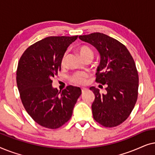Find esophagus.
<instances>
[{
  "instance_id": "34e87169",
  "label": "esophagus",
  "mask_w": 155,
  "mask_h": 155,
  "mask_svg": "<svg viewBox=\"0 0 155 155\" xmlns=\"http://www.w3.org/2000/svg\"><path fill=\"white\" fill-rule=\"evenodd\" d=\"M81 90H82V93H83V92H85V91L87 90V88L82 87V88H81Z\"/></svg>"
}]
</instances>
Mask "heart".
I'll return each instance as SVG.
<instances>
[{
  "mask_svg": "<svg viewBox=\"0 0 155 155\" xmlns=\"http://www.w3.org/2000/svg\"><path fill=\"white\" fill-rule=\"evenodd\" d=\"M78 51L79 53L81 58L84 60L86 58H92L93 56V52L90 48L86 46H82L78 48ZM65 63V58H63L61 65H63ZM87 75L84 73H78L73 75L71 78L72 82L76 84H84L86 83Z\"/></svg>",
  "mask_w": 155,
  "mask_h": 155,
  "instance_id": "obj_1",
  "label": "heart"
}]
</instances>
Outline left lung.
<instances>
[{"instance_id":"obj_1","label":"left lung","mask_w":155,"mask_h":155,"mask_svg":"<svg viewBox=\"0 0 155 155\" xmlns=\"http://www.w3.org/2000/svg\"><path fill=\"white\" fill-rule=\"evenodd\" d=\"M98 51L100 63L96 82L106 85V94L95 87L90 88L95 98L93 117L105 127L117 126L130 116L137 99L138 74L130 52L124 44L104 34L95 32L79 36Z\"/></svg>"}]
</instances>
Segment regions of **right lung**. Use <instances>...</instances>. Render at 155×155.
<instances>
[{
	"label": "right lung",
	"mask_w": 155,
	"mask_h": 155,
	"mask_svg": "<svg viewBox=\"0 0 155 155\" xmlns=\"http://www.w3.org/2000/svg\"><path fill=\"white\" fill-rule=\"evenodd\" d=\"M78 39L48 37L27 48L19 61L17 84L25 110L45 128H60L71 118L81 89L68 86L62 92L52 86V78L61 69L67 48Z\"/></svg>",
	"instance_id": "obj_1"
}]
</instances>
